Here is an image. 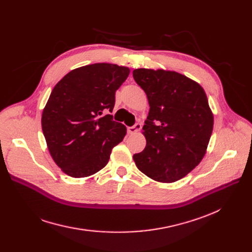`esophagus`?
I'll return each instance as SVG.
<instances>
[{"instance_id":"34e87169","label":"esophagus","mask_w":252,"mask_h":252,"mask_svg":"<svg viewBox=\"0 0 252 252\" xmlns=\"http://www.w3.org/2000/svg\"><path fill=\"white\" fill-rule=\"evenodd\" d=\"M141 127H142V126H141L140 124H136V125L133 126L127 127V133L130 134V135L136 134V133H138V131L141 129Z\"/></svg>"}]
</instances>
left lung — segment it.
Instances as JSON below:
<instances>
[{
  "label": "left lung",
  "instance_id": "obj_1",
  "mask_svg": "<svg viewBox=\"0 0 252 252\" xmlns=\"http://www.w3.org/2000/svg\"><path fill=\"white\" fill-rule=\"evenodd\" d=\"M133 76L150 106L143 126L146 147L133 156L135 163L154 181H179L200 163L213 133L205 92L176 71L138 68Z\"/></svg>",
  "mask_w": 252,
  "mask_h": 252
}]
</instances>
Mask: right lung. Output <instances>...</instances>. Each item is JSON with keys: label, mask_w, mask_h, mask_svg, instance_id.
<instances>
[{"label": "right lung", "mask_w": 252, "mask_h": 252, "mask_svg": "<svg viewBox=\"0 0 252 252\" xmlns=\"http://www.w3.org/2000/svg\"><path fill=\"white\" fill-rule=\"evenodd\" d=\"M129 68L95 63L75 68L53 89L42 114V128L53 160L63 173L85 178L101 170L126 127L112 119L115 92Z\"/></svg>", "instance_id": "add662e5"}]
</instances>
